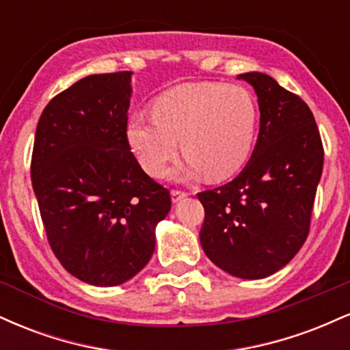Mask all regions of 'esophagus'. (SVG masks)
<instances>
[{
	"mask_svg": "<svg viewBox=\"0 0 350 350\" xmlns=\"http://www.w3.org/2000/svg\"><path fill=\"white\" fill-rule=\"evenodd\" d=\"M184 198H187V192H184V191H178V189H172L171 191V199H172V202H179V200H183Z\"/></svg>",
	"mask_w": 350,
	"mask_h": 350,
	"instance_id": "esophagus-1",
	"label": "esophagus"
}]
</instances>
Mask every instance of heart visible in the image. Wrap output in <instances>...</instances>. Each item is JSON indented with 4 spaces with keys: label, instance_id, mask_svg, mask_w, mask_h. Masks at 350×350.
I'll return each instance as SVG.
<instances>
[{
    "label": "heart",
    "instance_id": "b5f03b06",
    "mask_svg": "<svg viewBox=\"0 0 350 350\" xmlns=\"http://www.w3.org/2000/svg\"><path fill=\"white\" fill-rule=\"evenodd\" d=\"M258 110L252 94L240 85L189 82L166 90L152 102V115L133 113L126 139L148 172H156L179 146L184 161L164 174L192 180L207 174L222 180L235 174L250 156Z\"/></svg>",
    "mask_w": 350,
    "mask_h": 350
}]
</instances>
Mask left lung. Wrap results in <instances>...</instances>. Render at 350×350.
Segmentation results:
<instances>
[{
	"label": "left lung",
	"instance_id": "1",
	"mask_svg": "<svg viewBox=\"0 0 350 350\" xmlns=\"http://www.w3.org/2000/svg\"><path fill=\"white\" fill-rule=\"evenodd\" d=\"M258 97L260 131L234 180L198 194L206 211L200 245L228 275L262 280L293 260L306 240L324 151L311 110L262 72L240 74Z\"/></svg>",
	"mask_w": 350,
	"mask_h": 350
}]
</instances>
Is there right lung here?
Wrapping results in <instances>:
<instances>
[{
    "mask_svg": "<svg viewBox=\"0 0 350 350\" xmlns=\"http://www.w3.org/2000/svg\"><path fill=\"white\" fill-rule=\"evenodd\" d=\"M133 72L80 79L44 108L31 179L47 240L72 276L118 286L150 262L167 189L142 170L126 139Z\"/></svg>",
    "mask_w": 350,
    "mask_h": 350,
    "instance_id": "1",
    "label": "right lung"
}]
</instances>
